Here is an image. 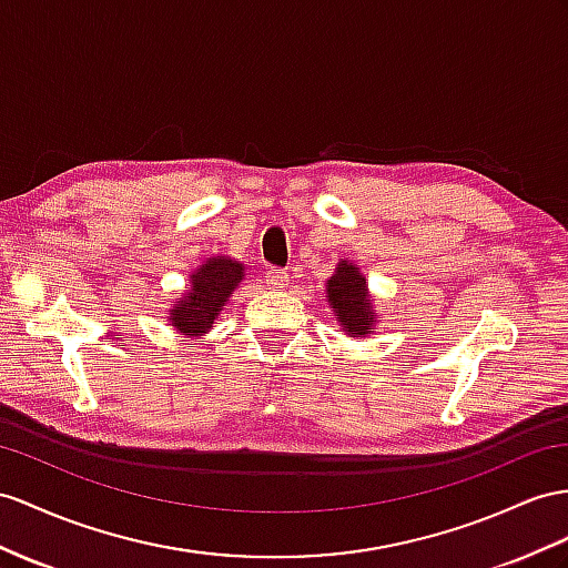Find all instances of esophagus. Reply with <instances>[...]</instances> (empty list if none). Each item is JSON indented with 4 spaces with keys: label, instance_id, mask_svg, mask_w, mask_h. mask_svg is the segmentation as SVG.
Segmentation results:
<instances>
[{
    "label": "esophagus",
    "instance_id": "obj_1",
    "mask_svg": "<svg viewBox=\"0 0 568 568\" xmlns=\"http://www.w3.org/2000/svg\"><path fill=\"white\" fill-rule=\"evenodd\" d=\"M264 281H266L268 287H273V290H283V287H287V273L281 271V268H271V271H266Z\"/></svg>",
    "mask_w": 568,
    "mask_h": 568
}]
</instances>
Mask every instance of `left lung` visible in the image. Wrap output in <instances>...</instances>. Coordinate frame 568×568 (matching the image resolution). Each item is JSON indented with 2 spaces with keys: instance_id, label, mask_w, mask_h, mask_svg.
I'll return each mask as SVG.
<instances>
[{
  "instance_id": "8db88e82",
  "label": "left lung",
  "mask_w": 568,
  "mask_h": 568,
  "mask_svg": "<svg viewBox=\"0 0 568 568\" xmlns=\"http://www.w3.org/2000/svg\"><path fill=\"white\" fill-rule=\"evenodd\" d=\"M326 302L336 316V322L351 338H365L374 333L379 312H376L367 278L359 273L357 264L341 258L336 271L326 281Z\"/></svg>"
}]
</instances>
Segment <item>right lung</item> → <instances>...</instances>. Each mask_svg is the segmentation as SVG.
<instances>
[{
	"label": "right lung",
	"instance_id": "obj_1",
	"mask_svg": "<svg viewBox=\"0 0 568 568\" xmlns=\"http://www.w3.org/2000/svg\"><path fill=\"white\" fill-rule=\"evenodd\" d=\"M244 278V264L232 256H209L189 275V290L168 310L170 326L184 338H201L225 310Z\"/></svg>",
	"mask_w": 568,
	"mask_h": 568
}]
</instances>
